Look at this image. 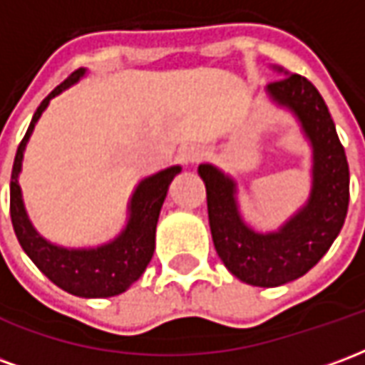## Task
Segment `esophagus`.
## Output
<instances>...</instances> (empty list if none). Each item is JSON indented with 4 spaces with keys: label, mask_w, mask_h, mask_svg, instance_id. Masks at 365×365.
Instances as JSON below:
<instances>
[{
    "label": "esophagus",
    "mask_w": 365,
    "mask_h": 365,
    "mask_svg": "<svg viewBox=\"0 0 365 365\" xmlns=\"http://www.w3.org/2000/svg\"><path fill=\"white\" fill-rule=\"evenodd\" d=\"M201 156H203V146H199V144H185L180 148V158L183 164H191Z\"/></svg>",
    "instance_id": "1"
}]
</instances>
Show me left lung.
I'll return each mask as SVG.
<instances>
[{"mask_svg":"<svg viewBox=\"0 0 365 365\" xmlns=\"http://www.w3.org/2000/svg\"><path fill=\"white\" fill-rule=\"evenodd\" d=\"M266 91L301 123L313 146V185L305 207L275 232H256L238 213L237 183L219 168L201 164L215 250L240 282L277 287L305 275L327 254L344 225L350 172L344 146L319 90L307 78L277 68Z\"/></svg>","mask_w":365,"mask_h":365,"instance_id":"left-lung-1","label":"left lung"}]
</instances>
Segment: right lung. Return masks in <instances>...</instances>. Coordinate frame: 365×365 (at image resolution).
Wrapping results in <instances>:
<instances>
[{
  "instance_id": "1",
  "label": "right lung",
  "mask_w": 365,
  "mask_h": 365,
  "mask_svg": "<svg viewBox=\"0 0 365 365\" xmlns=\"http://www.w3.org/2000/svg\"><path fill=\"white\" fill-rule=\"evenodd\" d=\"M86 70H76L64 82L44 97L36 107L33 120L21 140L11 170L9 185V211L15 235L23 250L27 252L35 266L43 272L60 289L78 297H113L127 291L143 275L154 254L156 222L160 209L166 199L168 187L175 174L182 172L180 166H170L158 174L144 178L136 185L128 203V221L119 237L97 248H64L48 242L31 225L23 205L19 187V172L23 164V152L36 120L43 115L52 97H56L70 86H74Z\"/></svg>"
}]
</instances>
